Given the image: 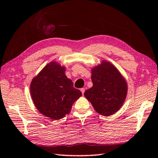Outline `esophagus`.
Instances as JSON below:
<instances>
[{
    "label": "esophagus",
    "mask_w": 158,
    "mask_h": 158,
    "mask_svg": "<svg viewBox=\"0 0 158 158\" xmlns=\"http://www.w3.org/2000/svg\"><path fill=\"white\" fill-rule=\"evenodd\" d=\"M81 90V92L82 93V95H84V92H85V89H84V88H82V89H81V90Z\"/></svg>",
    "instance_id": "1"
}]
</instances>
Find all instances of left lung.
<instances>
[{
    "label": "left lung",
    "mask_w": 158,
    "mask_h": 158,
    "mask_svg": "<svg viewBox=\"0 0 158 158\" xmlns=\"http://www.w3.org/2000/svg\"><path fill=\"white\" fill-rule=\"evenodd\" d=\"M91 73L93 86L85 90L84 96L98 114L111 116L123 105L127 92L126 81L112 64L105 60L92 69Z\"/></svg>",
    "instance_id": "8db88e82"
}]
</instances>
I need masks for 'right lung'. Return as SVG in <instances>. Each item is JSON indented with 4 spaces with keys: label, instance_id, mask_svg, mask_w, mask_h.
<instances>
[{
    "label": "right lung",
    "instance_id": "obj_1",
    "mask_svg": "<svg viewBox=\"0 0 158 158\" xmlns=\"http://www.w3.org/2000/svg\"><path fill=\"white\" fill-rule=\"evenodd\" d=\"M65 68L52 61L34 77L31 94L35 106L42 114L53 120L63 118L81 96L65 74Z\"/></svg>",
    "mask_w": 158,
    "mask_h": 158
}]
</instances>
